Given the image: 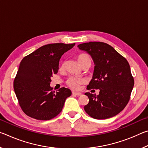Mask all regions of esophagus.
Here are the masks:
<instances>
[{
	"mask_svg": "<svg viewBox=\"0 0 148 148\" xmlns=\"http://www.w3.org/2000/svg\"><path fill=\"white\" fill-rule=\"evenodd\" d=\"M72 94L74 95H76V96H81L82 95L81 92H75V91H72Z\"/></svg>",
	"mask_w": 148,
	"mask_h": 148,
	"instance_id": "1",
	"label": "esophagus"
}]
</instances>
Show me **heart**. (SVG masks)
<instances>
[{
    "mask_svg": "<svg viewBox=\"0 0 148 148\" xmlns=\"http://www.w3.org/2000/svg\"><path fill=\"white\" fill-rule=\"evenodd\" d=\"M77 60L81 66L83 64H84L85 62H91V58H90L87 55H86V54L79 55V56L77 57ZM63 66H64V64H62L61 66V69H63ZM82 83V80L76 77H69L66 81L67 85H68L70 87H71L72 89H78L80 84Z\"/></svg>",
    "mask_w": 148,
    "mask_h": 148,
    "instance_id": "obj_1",
    "label": "heart"
}]
</instances>
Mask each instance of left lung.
Wrapping results in <instances>:
<instances>
[{
    "instance_id": "obj_1",
    "label": "left lung",
    "mask_w": 148,
    "mask_h": 148,
    "mask_svg": "<svg viewBox=\"0 0 148 148\" xmlns=\"http://www.w3.org/2000/svg\"><path fill=\"white\" fill-rule=\"evenodd\" d=\"M90 55L95 66L87 88L99 89L98 95L86 92L89 103L86 113L96 119L110 118L120 113L130 99L134 79L128 61L113 47L100 42H90L77 46Z\"/></svg>"
}]
</instances>
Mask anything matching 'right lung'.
<instances>
[{
	"mask_svg": "<svg viewBox=\"0 0 148 148\" xmlns=\"http://www.w3.org/2000/svg\"><path fill=\"white\" fill-rule=\"evenodd\" d=\"M74 46L75 44H47L22 59L14 89L20 106L28 116L49 120L62 111L72 92L65 87L56 92L52 91L51 77L58 72L61 56Z\"/></svg>",
	"mask_w": 148,
	"mask_h": 148,
	"instance_id": "add662e5",
	"label": "right lung"
}]
</instances>
